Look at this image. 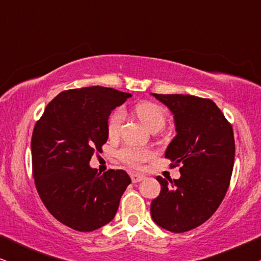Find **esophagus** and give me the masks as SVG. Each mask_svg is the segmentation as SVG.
<instances>
[{
  "label": "esophagus",
  "instance_id": "1",
  "mask_svg": "<svg viewBox=\"0 0 261 261\" xmlns=\"http://www.w3.org/2000/svg\"><path fill=\"white\" fill-rule=\"evenodd\" d=\"M130 178H132V181H133V183H139V181L145 179L144 176H141V174H138V173H132Z\"/></svg>",
  "mask_w": 261,
  "mask_h": 261
}]
</instances>
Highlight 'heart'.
<instances>
[{
	"mask_svg": "<svg viewBox=\"0 0 261 261\" xmlns=\"http://www.w3.org/2000/svg\"><path fill=\"white\" fill-rule=\"evenodd\" d=\"M138 119L148 128L149 130H160L165 126L166 116L162 107L152 102H141L134 109ZM124 121L123 109H116L112 113L108 120V135L110 138H115L119 135L121 127ZM119 158L127 165L139 167L141 164L147 162L153 156L151 149L145 147H134V146H126L121 148L117 153Z\"/></svg>",
	"mask_w": 261,
	"mask_h": 261,
	"instance_id": "b5f03b06",
	"label": "heart"
}]
</instances>
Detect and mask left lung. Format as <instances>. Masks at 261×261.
Masks as SVG:
<instances>
[{
	"label": "left lung",
	"mask_w": 261,
	"mask_h": 261,
	"mask_svg": "<svg viewBox=\"0 0 261 261\" xmlns=\"http://www.w3.org/2000/svg\"><path fill=\"white\" fill-rule=\"evenodd\" d=\"M152 95L173 114L177 134L165 156L181 167L179 179L156 177L162 190L151 215L164 229L184 233L204 223L226 196L235 156L233 128L212 99Z\"/></svg>",
	"instance_id": "left-lung-1"
}]
</instances>
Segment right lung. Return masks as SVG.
I'll return each instance as SVG.
<instances>
[{"label":"right lung","mask_w":261,"mask_h":261,"mask_svg":"<svg viewBox=\"0 0 261 261\" xmlns=\"http://www.w3.org/2000/svg\"><path fill=\"white\" fill-rule=\"evenodd\" d=\"M132 97L112 88L60 92L46 107L32 135V166L38 194L59 222L78 231L109 223L130 184L123 170L101 174L89 163L108 140L112 110Z\"/></svg>","instance_id":"1"}]
</instances>
